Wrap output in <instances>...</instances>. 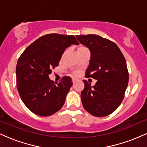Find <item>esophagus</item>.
Here are the masks:
<instances>
[{"label": "esophagus", "mask_w": 147, "mask_h": 147, "mask_svg": "<svg viewBox=\"0 0 147 147\" xmlns=\"http://www.w3.org/2000/svg\"><path fill=\"white\" fill-rule=\"evenodd\" d=\"M72 82H73V84H75V82H76V81H77V79H76V78H75V77H72Z\"/></svg>", "instance_id": "esophagus-1"}]
</instances>
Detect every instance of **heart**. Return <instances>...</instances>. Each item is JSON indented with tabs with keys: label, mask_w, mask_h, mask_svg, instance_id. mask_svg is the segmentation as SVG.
Instances as JSON below:
<instances>
[{
	"label": "heart",
	"mask_w": 147,
	"mask_h": 147,
	"mask_svg": "<svg viewBox=\"0 0 147 147\" xmlns=\"http://www.w3.org/2000/svg\"><path fill=\"white\" fill-rule=\"evenodd\" d=\"M80 48H84V47H80Z\"/></svg>",
	"instance_id": "b5f03b06"
}]
</instances>
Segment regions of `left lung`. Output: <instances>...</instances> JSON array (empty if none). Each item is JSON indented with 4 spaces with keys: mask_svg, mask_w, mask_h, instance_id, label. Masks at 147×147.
I'll use <instances>...</instances> for the list:
<instances>
[{
    "mask_svg": "<svg viewBox=\"0 0 147 147\" xmlns=\"http://www.w3.org/2000/svg\"><path fill=\"white\" fill-rule=\"evenodd\" d=\"M76 38L90 52L85 76L97 80L95 86L83 80L82 104L92 115L105 117L114 112L124 99L129 83L126 60L117 45L110 40L95 34Z\"/></svg>",
    "mask_w": 147,
    "mask_h": 147,
    "instance_id": "1",
    "label": "left lung"
}]
</instances>
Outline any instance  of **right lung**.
<instances>
[{"instance_id":"1","label":"right lung","mask_w":147,"mask_h":147,"mask_svg":"<svg viewBox=\"0 0 147 147\" xmlns=\"http://www.w3.org/2000/svg\"><path fill=\"white\" fill-rule=\"evenodd\" d=\"M79 43L73 35L50 34L30 45L18 59L16 68L20 97L28 109L40 116H50L63 106L72 86L71 77L59 82L50 80L52 69L57 66L65 50Z\"/></svg>"}]
</instances>
